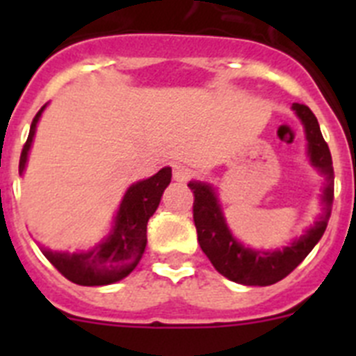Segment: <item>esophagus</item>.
<instances>
[{"label":"esophagus","instance_id":"1","mask_svg":"<svg viewBox=\"0 0 356 356\" xmlns=\"http://www.w3.org/2000/svg\"><path fill=\"white\" fill-rule=\"evenodd\" d=\"M191 176H193V171H191L187 165H184V163H175V165H172V178H175L176 181L184 184V181L191 180Z\"/></svg>","mask_w":356,"mask_h":356}]
</instances>
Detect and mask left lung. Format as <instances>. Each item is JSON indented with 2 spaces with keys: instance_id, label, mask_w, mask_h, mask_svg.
Returning a JSON list of instances; mask_svg holds the SVG:
<instances>
[{
  "instance_id": "1",
  "label": "left lung",
  "mask_w": 356,
  "mask_h": 356,
  "mask_svg": "<svg viewBox=\"0 0 356 356\" xmlns=\"http://www.w3.org/2000/svg\"><path fill=\"white\" fill-rule=\"evenodd\" d=\"M292 108L303 122L310 162L326 176V187L323 194L325 212L319 217V221L307 229V234L296 238L291 246L284 248L282 251H254L244 248L229 234L213 188L201 181L188 184L194 194L193 217L201 250L209 257L217 273H221L235 284L266 287L284 280L314 250L328 225L333 203V163L330 147L323 139L319 122L312 114V110L300 103H294Z\"/></svg>"
}]
</instances>
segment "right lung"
Segmentation results:
<instances>
[{
    "label": "right lung",
    "instance_id": "add662e5",
    "mask_svg": "<svg viewBox=\"0 0 356 356\" xmlns=\"http://www.w3.org/2000/svg\"><path fill=\"white\" fill-rule=\"evenodd\" d=\"M44 108L46 105L31 121L30 134L21 151V159H19L21 175L26 165L28 151ZM169 184H171V168H163L147 180L131 185L122 197L112 234L99 242L94 250L72 254L53 253V251H42V253L55 266L56 271L72 284L96 287V285L115 284L119 280L127 278L143 259L147 242V221L159 209L160 197Z\"/></svg>",
    "mask_w": 356,
    "mask_h": 356
}]
</instances>
